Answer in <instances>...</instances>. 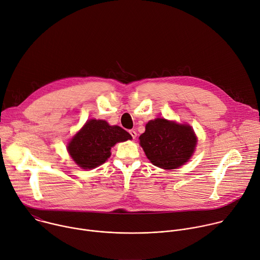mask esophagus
Instances as JSON below:
<instances>
[{"instance_id": "esophagus-1", "label": "esophagus", "mask_w": 260, "mask_h": 260, "mask_svg": "<svg viewBox=\"0 0 260 260\" xmlns=\"http://www.w3.org/2000/svg\"><path fill=\"white\" fill-rule=\"evenodd\" d=\"M129 134H131V136H132L133 139H136V137H137V132H136V131L132 129V131H129Z\"/></svg>"}]
</instances>
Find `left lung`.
I'll return each mask as SVG.
<instances>
[{
  "label": "left lung",
  "mask_w": 260,
  "mask_h": 260,
  "mask_svg": "<svg viewBox=\"0 0 260 260\" xmlns=\"http://www.w3.org/2000/svg\"><path fill=\"white\" fill-rule=\"evenodd\" d=\"M139 139L148 159L165 170L177 169L188 161L197 145L191 126L164 118L148 122Z\"/></svg>",
  "instance_id": "1"
}]
</instances>
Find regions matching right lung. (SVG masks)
<instances>
[{
  "instance_id": "obj_1",
  "label": "right lung",
  "mask_w": 260,
  "mask_h": 260,
  "mask_svg": "<svg viewBox=\"0 0 260 260\" xmlns=\"http://www.w3.org/2000/svg\"><path fill=\"white\" fill-rule=\"evenodd\" d=\"M131 139L132 136L120 126H111L105 120L91 119L71 140L68 151L80 168L93 169L110 157L111 148L116 143Z\"/></svg>"
}]
</instances>
